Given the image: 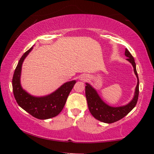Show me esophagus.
<instances>
[{"label":"esophagus","mask_w":154,"mask_h":154,"mask_svg":"<svg viewBox=\"0 0 154 154\" xmlns=\"http://www.w3.org/2000/svg\"><path fill=\"white\" fill-rule=\"evenodd\" d=\"M88 79H89V76L86 74H83L80 77V80L82 81H86Z\"/></svg>","instance_id":"esophagus-1"}]
</instances>
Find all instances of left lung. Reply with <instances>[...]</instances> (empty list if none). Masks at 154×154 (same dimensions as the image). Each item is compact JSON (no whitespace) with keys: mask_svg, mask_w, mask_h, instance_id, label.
Returning <instances> with one entry per match:
<instances>
[{"mask_svg":"<svg viewBox=\"0 0 154 154\" xmlns=\"http://www.w3.org/2000/svg\"><path fill=\"white\" fill-rule=\"evenodd\" d=\"M125 55L128 57L126 60L132 65L134 71L138 80L134 95L129 103L126 105L116 107L109 106V104L104 102L99 94H98L97 91L89 83H85V96L89 111L96 119L100 122L110 124L122 119L135 107L138 101L139 94V79L136 71V63L134 59L127 49L125 50Z\"/></svg>","mask_w":154,"mask_h":154,"instance_id":"1","label":"left lung"}]
</instances>
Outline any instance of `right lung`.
<instances>
[{
  "mask_svg": "<svg viewBox=\"0 0 154 154\" xmlns=\"http://www.w3.org/2000/svg\"><path fill=\"white\" fill-rule=\"evenodd\" d=\"M33 47L23 54L16 66L12 78V89L18 105L32 116L38 119L45 120L58 115L66 103L67 97L76 81L65 83L52 93L43 97H35L22 87L20 76L22 63Z\"/></svg>",
  "mask_w": 154,
  "mask_h": 154,
  "instance_id": "1",
  "label": "right lung"
}]
</instances>
